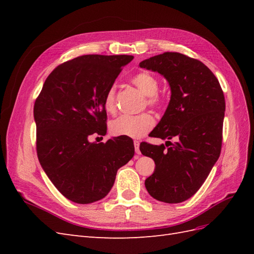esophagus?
<instances>
[{
  "instance_id": "esophagus-1",
  "label": "esophagus",
  "mask_w": 254,
  "mask_h": 254,
  "mask_svg": "<svg viewBox=\"0 0 254 254\" xmlns=\"http://www.w3.org/2000/svg\"><path fill=\"white\" fill-rule=\"evenodd\" d=\"M134 150L136 155H141V151H140V142L139 141H134Z\"/></svg>"
}]
</instances>
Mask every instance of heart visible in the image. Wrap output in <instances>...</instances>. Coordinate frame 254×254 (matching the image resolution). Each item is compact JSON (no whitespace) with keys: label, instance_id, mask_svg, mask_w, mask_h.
Masks as SVG:
<instances>
[{"label":"heart","instance_id":"1","mask_svg":"<svg viewBox=\"0 0 254 254\" xmlns=\"http://www.w3.org/2000/svg\"><path fill=\"white\" fill-rule=\"evenodd\" d=\"M131 82L144 95L147 96V104L158 107L162 104V98L157 93L159 90V81L152 74L148 72H140L131 78ZM105 110L113 113L117 109L115 104V88L110 87L107 91L104 99ZM155 118L150 113H142L139 115H122L115 119L110 124V131L115 136H128L139 139L145 135L155 126Z\"/></svg>","mask_w":254,"mask_h":254}]
</instances>
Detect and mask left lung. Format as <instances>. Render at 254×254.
<instances>
[{
    "label": "left lung",
    "mask_w": 254,
    "mask_h": 254,
    "mask_svg": "<svg viewBox=\"0 0 254 254\" xmlns=\"http://www.w3.org/2000/svg\"><path fill=\"white\" fill-rule=\"evenodd\" d=\"M170 83L171 101L151 136L177 140L167 149L141 143L142 155L155 161L145 180L151 197L179 203L193 196L209 176L221 150L226 102L218 79L201 61L166 52L140 63ZM170 142V141H167Z\"/></svg>",
    "instance_id": "left-lung-1"
}]
</instances>
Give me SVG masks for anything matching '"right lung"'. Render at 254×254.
<instances>
[{"label": "right lung", "instance_id": "right-lung-1", "mask_svg": "<svg viewBox=\"0 0 254 254\" xmlns=\"http://www.w3.org/2000/svg\"><path fill=\"white\" fill-rule=\"evenodd\" d=\"M130 55H83L61 64L48 76L34 106L37 155L45 174L68 200H101L118 170L134 155L132 140L106 143L89 136L107 132L104 99Z\"/></svg>", "mask_w": 254, "mask_h": 254}]
</instances>
